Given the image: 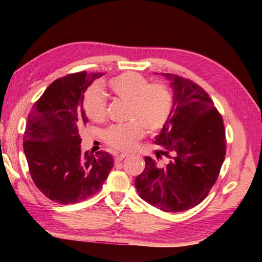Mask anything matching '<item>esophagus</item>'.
<instances>
[{
    "instance_id": "esophagus-1",
    "label": "esophagus",
    "mask_w": 262,
    "mask_h": 262,
    "mask_svg": "<svg viewBox=\"0 0 262 262\" xmlns=\"http://www.w3.org/2000/svg\"><path fill=\"white\" fill-rule=\"evenodd\" d=\"M129 155L128 154H120V155H116L115 156V162L118 163V162H121L122 160H124L125 157H128Z\"/></svg>"
}]
</instances>
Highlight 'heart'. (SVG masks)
<instances>
[{
    "label": "heart",
    "mask_w": 262,
    "mask_h": 262,
    "mask_svg": "<svg viewBox=\"0 0 262 262\" xmlns=\"http://www.w3.org/2000/svg\"><path fill=\"white\" fill-rule=\"evenodd\" d=\"M112 98L116 102L128 104L125 124L113 125L102 133L105 144L120 152H128L148 134H157L167 124L172 109V95L169 87L161 82L150 83L145 76L136 72H124L107 83ZM87 118L96 123L104 122L108 116L107 100L97 92H90L84 99Z\"/></svg>",
    "instance_id": "b5f03b06"
}]
</instances>
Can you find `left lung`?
<instances>
[{
  "instance_id": "left-lung-1",
  "label": "left lung",
  "mask_w": 262,
  "mask_h": 262,
  "mask_svg": "<svg viewBox=\"0 0 262 262\" xmlns=\"http://www.w3.org/2000/svg\"><path fill=\"white\" fill-rule=\"evenodd\" d=\"M173 90L169 120L155 143L156 158L145 156L136 179L140 196L164 212H181L201 203L215 184L226 153L223 118L201 86L177 74L163 73Z\"/></svg>"
}]
</instances>
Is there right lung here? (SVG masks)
<instances>
[{"mask_svg": "<svg viewBox=\"0 0 262 262\" xmlns=\"http://www.w3.org/2000/svg\"><path fill=\"white\" fill-rule=\"evenodd\" d=\"M101 72L71 73L52 82L31 108L23 147L31 179L53 202L72 204L97 193L114 166L112 155L81 152L89 122L84 94Z\"/></svg>", "mask_w": 262, "mask_h": 262, "instance_id": "obj_1", "label": "right lung"}]
</instances>
